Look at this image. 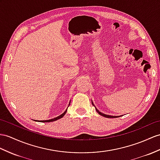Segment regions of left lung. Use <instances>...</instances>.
I'll use <instances>...</instances> for the list:
<instances>
[{
	"label": "left lung",
	"mask_w": 160,
	"mask_h": 160,
	"mask_svg": "<svg viewBox=\"0 0 160 160\" xmlns=\"http://www.w3.org/2000/svg\"><path fill=\"white\" fill-rule=\"evenodd\" d=\"M92 105H93V106L95 107V105L93 104V103L92 101ZM95 108H96V111H97V112H98V114H100V115H102V116L104 117V118H119V116H111V115H108L104 114V113H102V112H100V111H99L98 109H97V108H96V107H95Z\"/></svg>",
	"instance_id": "left-lung-1"
}]
</instances>
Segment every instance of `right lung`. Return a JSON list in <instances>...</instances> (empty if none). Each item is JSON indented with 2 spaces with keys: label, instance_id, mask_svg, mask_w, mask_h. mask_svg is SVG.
I'll return each mask as SVG.
<instances>
[{
  "label": "right lung",
  "instance_id": "right-lung-1",
  "mask_svg": "<svg viewBox=\"0 0 160 160\" xmlns=\"http://www.w3.org/2000/svg\"><path fill=\"white\" fill-rule=\"evenodd\" d=\"M69 105H70V102H69ZM67 109L66 110L62 115H59L58 117H57V118H53V119H49V120H42V121H38L37 120V122H54V121H56L58 119H61V118H63L64 115L66 114V112H67Z\"/></svg>",
  "mask_w": 160,
  "mask_h": 160
}]
</instances>
